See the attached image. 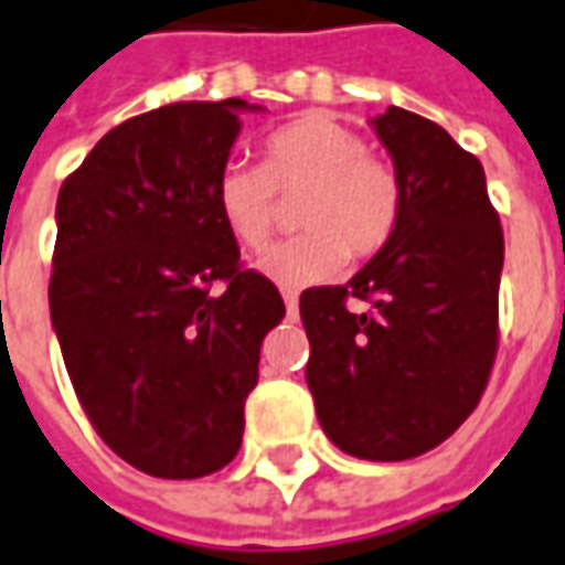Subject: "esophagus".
<instances>
[{
  "label": "esophagus",
  "mask_w": 565,
  "mask_h": 565,
  "mask_svg": "<svg viewBox=\"0 0 565 565\" xmlns=\"http://www.w3.org/2000/svg\"><path fill=\"white\" fill-rule=\"evenodd\" d=\"M281 297H284V306H287V312H290V316H297V309H300V294H297V290H284Z\"/></svg>",
  "instance_id": "34e87169"
}]
</instances>
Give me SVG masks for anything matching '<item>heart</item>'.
I'll list each match as a JSON object with an SVG mask.
<instances>
[{"mask_svg":"<svg viewBox=\"0 0 565 565\" xmlns=\"http://www.w3.org/2000/svg\"><path fill=\"white\" fill-rule=\"evenodd\" d=\"M278 193H302L300 237L268 249L259 271L278 284L324 281L343 259H369L394 237L403 212L397 168L365 152L356 130L328 115H306L265 140V166L227 162L215 205L227 234L256 253L278 224Z\"/></svg>","mask_w":565,"mask_h":565,"instance_id":"1","label":"heart"}]
</instances>
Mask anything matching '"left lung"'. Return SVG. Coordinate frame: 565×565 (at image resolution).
Masks as SVG:
<instances>
[{
  "instance_id": "8db88e82",
  "label": "left lung",
  "mask_w": 565,
  "mask_h": 565,
  "mask_svg": "<svg viewBox=\"0 0 565 565\" xmlns=\"http://www.w3.org/2000/svg\"><path fill=\"white\" fill-rule=\"evenodd\" d=\"M403 181L394 237L341 287H309L306 384L343 454L399 462L469 418L497 353L503 231L484 168L435 121L391 106L372 118ZM370 302L365 313L345 306Z\"/></svg>"
}]
</instances>
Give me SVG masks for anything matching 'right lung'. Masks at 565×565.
<instances>
[{
  "mask_svg": "<svg viewBox=\"0 0 565 565\" xmlns=\"http://www.w3.org/2000/svg\"><path fill=\"white\" fill-rule=\"evenodd\" d=\"M241 111L259 106L171 103L111 127L55 203L50 316L74 394L96 435L156 478L237 457L259 347L284 319L215 205Z\"/></svg>",
  "mask_w": 565,
  "mask_h": 565,
  "instance_id": "obj_1",
  "label": "right lung"
}]
</instances>
